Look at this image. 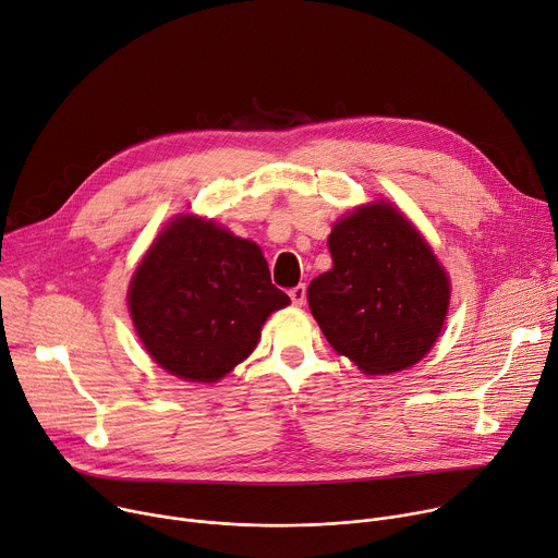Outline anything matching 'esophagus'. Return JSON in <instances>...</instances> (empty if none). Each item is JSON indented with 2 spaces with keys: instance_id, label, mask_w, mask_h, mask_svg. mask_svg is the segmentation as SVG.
I'll return each mask as SVG.
<instances>
[{
  "instance_id": "1",
  "label": "esophagus",
  "mask_w": 558,
  "mask_h": 558,
  "mask_svg": "<svg viewBox=\"0 0 558 558\" xmlns=\"http://www.w3.org/2000/svg\"><path fill=\"white\" fill-rule=\"evenodd\" d=\"M289 298H291V302H293L295 307L305 305V300H307V289H305V284H298V287L289 289Z\"/></svg>"
}]
</instances>
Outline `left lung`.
<instances>
[{
  "label": "left lung",
  "mask_w": 558,
  "mask_h": 558,
  "mask_svg": "<svg viewBox=\"0 0 558 558\" xmlns=\"http://www.w3.org/2000/svg\"><path fill=\"white\" fill-rule=\"evenodd\" d=\"M333 267L307 289L329 344L363 374L416 365L449 307V278L432 246L389 202L353 209L327 240Z\"/></svg>",
  "instance_id": "8db88e82"
}]
</instances>
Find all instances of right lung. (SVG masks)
Returning a JSON list of instances; mask_svg holds the SVG:
<instances>
[{
	"label": "right lung",
	"mask_w": 558,
	"mask_h": 558,
	"mask_svg": "<svg viewBox=\"0 0 558 558\" xmlns=\"http://www.w3.org/2000/svg\"><path fill=\"white\" fill-rule=\"evenodd\" d=\"M289 302L256 242L197 216L173 218L129 284V312L148 356L189 383L225 378Z\"/></svg>",
	"instance_id": "obj_1"
}]
</instances>
